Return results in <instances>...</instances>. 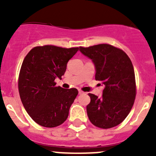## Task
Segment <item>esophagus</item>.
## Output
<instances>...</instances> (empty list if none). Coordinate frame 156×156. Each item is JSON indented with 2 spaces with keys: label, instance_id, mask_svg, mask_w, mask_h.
Masks as SVG:
<instances>
[{
  "label": "esophagus",
  "instance_id": "1",
  "mask_svg": "<svg viewBox=\"0 0 156 156\" xmlns=\"http://www.w3.org/2000/svg\"><path fill=\"white\" fill-rule=\"evenodd\" d=\"M84 94V92L80 90H79V94Z\"/></svg>",
  "mask_w": 156,
  "mask_h": 156
}]
</instances>
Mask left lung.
I'll return each instance as SVG.
<instances>
[{"label":"left lung","instance_id":"obj_1","mask_svg":"<svg viewBox=\"0 0 156 156\" xmlns=\"http://www.w3.org/2000/svg\"><path fill=\"white\" fill-rule=\"evenodd\" d=\"M83 55L91 59L95 67V80L105 88L101 98L89 94L87 106L92 124L102 129L119 125L131 110L136 97L133 66L128 55L119 48L107 44L89 48L80 47Z\"/></svg>","mask_w":156,"mask_h":156}]
</instances>
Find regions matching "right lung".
<instances>
[{"label": "right lung", "mask_w": 156, "mask_h": 156, "mask_svg": "<svg viewBox=\"0 0 156 156\" xmlns=\"http://www.w3.org/2000/svg\"><path fill=\"white\" fill-rule=\"evenodd\" d=\"M78 50L45 45L35 47L25 57L19 76V95L26 111L37 124L55 127L68 118L78 90L56 87L55 80L62 79L69 60Z\"/></svg>", "instance_id": "right-lung-1"}]
</instances>
